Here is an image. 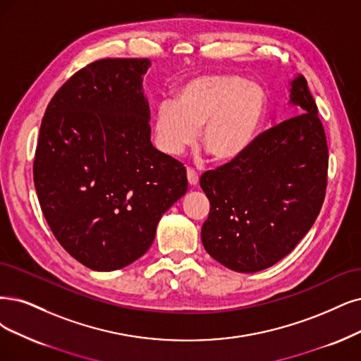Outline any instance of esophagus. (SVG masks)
Returning <instances> with one entry per match:
<instances>
[{
    "instance_id": "esophagus-1",
    "label": "esophagus",
    "mask_w": 361,
    "mask_h": 361,
    "mask_svg": "<svg viewBox=\"0 0 361 361\" xmlns=\"http://www.w3.org/2000/svg\"><path fill=\"white\" fill-rule=\"evenodd\" d=\"M188 180H189V184L190 185H197V183H199V176H197V172L195 171V169H188Z\"/></svg>"
}]
</instances>
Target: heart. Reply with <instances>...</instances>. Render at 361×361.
I'll list each match as a JSON object with an SVG mask.
<instances>
[{
	"label": "heart",
	"mask_w": 361,
	"mask_h": 361,
	"mask_svg": "<svg viewBox=\"0 0 361 361\" xmlns=\"http://www.w3.org/2000/svg\"><path fill=\"white\" fill-rule=\"evenodd\" d=\"M268 111L264 90L233 74L197 75L181 85L176 101H162L153 120L160 152L178 156L201 144L219 164H233L257 141Z\"/></svg>",
	"instance_id": "obj_1"
}]
</instances>
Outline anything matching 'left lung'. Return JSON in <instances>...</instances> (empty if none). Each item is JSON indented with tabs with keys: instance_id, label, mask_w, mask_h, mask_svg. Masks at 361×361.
I'll use <instances>...</instances> for the list:
<instances>
[{
	"instance_id": "1",
	"label": "left lung",
	"mask_w": 361,
	"mask_h": 361,
	"mask_svg": "<svg viewBox=\"0 0 361 361\" xmlns=\"http://www.w3.org/2000/svg\"><path fill=\"white\" fill-rule=\"evenodd\" d=\"M290 85V104L300 114L262 132L241 159L199 180L211 204L202 244L235 272H259L286 257L324 202V128L306 78L298 75Z\"/></svg>"
}]
</instances>
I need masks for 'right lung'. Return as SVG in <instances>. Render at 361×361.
<instances>
[{
	"label": "right lung",
	"instance_id": "1",
	"mask_svg": "<svg viewBox=\"0 0 361 361\" xmlns=\"http://www.w3.org/2000/svg\"><path fill=\"white\" fill-rule=\"evenodd\" d=\"M149 59L89 63L49 102L34 184L59 244L93 271L122 269L145 255L157 223L188 192L181 162L150 141L142 92Z\"/></svg>",
	"mask_w": 361,
	"mask_h": 361
}]
</instances>
